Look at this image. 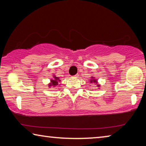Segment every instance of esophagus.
Masks as SVG:
<instances>
[{"instance_id":"esophagus-1","label":"esophagus","mask_w":146,"mask_h":146,"mask_svg":"<svg viewBox=\"0 0 146 146\" xmlns=\"http://www.w3.org/2000/svg\"><path fill=\"white\" fill-rule=\"evenodd\" d=\"M74 76H75V77H78V74H76L75 75H74Z\"/></svg>"}]
</instances>
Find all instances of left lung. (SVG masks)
Segmentation results:
<instances>
[{
  "mask_svg": "<svg viewBox=\"0 0 146 146\" xmlns=\"http://www.w3.org/2000/svg\"><path fill=\"white\" fill-rule=\"evenodd\" d=\"M91 82H97V81H96V80H90Z\"/></svg>",
  "mask_w": 146,
  "mask_h": 146,
  "instance_id": "1",
  "label": "left lung"
}]
</instances>
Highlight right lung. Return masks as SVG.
Masks as SVG:
<instances>
[{
  "instance_id": "add662e5",
  "label": "right lung",
  "mask_w": 146,
  "mask_h": 146,
  "mask_svg": "<svg viewBox=\"0 0 146 146\" xmlns=\"http://www.w3.org/2000/svg\"><path fill=\"white\" fill-rule=\"evenodd\" d=\"M55 80H51V83L49 85V86H57L58 84V82H57V81H56V80H58V78H56V77H55Z\"/></svg>"
}]
</instances>
